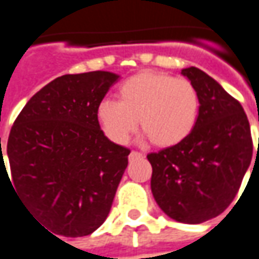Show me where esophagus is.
<instances>
[{
	"label": "esophagus",
	"instance_id": "obj_1",
	"mask_svg": "<svg viewBox=\"0 0 259 259\" xmlns=\"http://www.w3.org/2000/svg\"><path fill=\"white\" fill-rule=\"evenodd\" d=\"M137 156H142V153L137 152V151H133V152L130 153V159H134V158H137Z\"/></svg>",
	"mask_w": 259,
	"mask_h": 259
}]
</instances>
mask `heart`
Masks as SVG:
<instances>
[{"label": "heart", "mask_w": 259, "mask_h": 259, "mask_svg": "<svg viewBox=\"0 0 259 259\" xmlns=\"http://www.w3.org/2000/svg\"><path fill=\"white\" fill-rule=\"evenodd\" d=\"M199 93L189 80L144 70L118 87V101L103 100L97 119L108 140L124 145L138 126L156 147H174L193 131Z\"/></svg>", "instance_id": "b5f03b06"}]
</instances>
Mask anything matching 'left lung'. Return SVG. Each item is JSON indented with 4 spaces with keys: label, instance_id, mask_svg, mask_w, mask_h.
Masks as SVG:
<instances>
[{
    "label": "left lung",
    "instance_id": "8db88e82",
    "mask_svg": "<svg viewBox=\"0 0 259 259\" xmlns=\"http://www.w3.org/2000/svg\"><path fill=\"white\" fill-rule=\"evenodd\" d=\"M182 74L199 93L196 125L182 142L147 158L162 211L176 222L199 224L222 214L234 200L252 159V138L238 100L197 67Z\"/></svg>",
    "mask_w": 259,
    "mask_h": 259
}]
</instances>
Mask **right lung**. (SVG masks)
I'll list each match as a JSON object with an SVG mask.
<instances>
[{"label": "right lung", "instance_id": "right-lung-1", "mask_svg": "<svg viewBox=\"0 0 259 259\" xmlns=\"http://www.w3.org/2000/svg\"><path fill=\"white\" fill-rule=\"evenodd\" d=\"M118 77L97 70L55 78L11 128V179L3 156L1 181L4 172L29 213L55 234H92L110 213L131 151L104 135L97 106Z\"/></svg>", "mask_w": 259, "mask_h": 259}]
</instances>
